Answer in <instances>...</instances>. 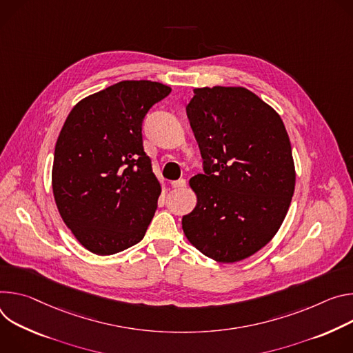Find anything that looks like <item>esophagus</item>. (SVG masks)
I'll list each match as a JSON object with an SVG mask.
<instances>
[{
  "label": "esophagus",
  "mask_w": 353,
  "mask_h": 353,
  "mask_svg": "<svg viewBox=\"0 0 353 353\" xmlns=\"http://www.w3.org/2000/svg\"><path fill=\"white\" fill-rule=\"evenodd\" d=\"M171 186H172L174 189H181V188L186 186V181H185V179H178V181H172V182H171Z\"/></svg>",
  "instance_id": "34e87169"
}]
</instances>
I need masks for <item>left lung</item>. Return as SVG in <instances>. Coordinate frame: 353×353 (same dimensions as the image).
Here are the masks:
<instances>
[{"mask_svg":"<svg viewBox=\"0 0 353 353\" xmlns=\"http://www.w3.org/2000/svg\"><path fill=\"white\" fill-rule=\"evenodd\" d=\"M186 114L205 174L189 181L198 203L182 217L185 236L217 262L245 259L278 232L294 193L285 125L243 87L194 88Z\"/></svg>","mask_w":353,"mask_h":353,"instance_id":"1","label":"left lung"}]
</instances>
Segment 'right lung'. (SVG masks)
Instances as JSON below:
<instances>
[{"instance_id": "obj_1", "label": "right lung", "mask_w": 353, "mask_h": 353, "mask_svg": "<svg viewBox=\"0 0 353 353\" xmlns=\"http://www.w3.org/2000/svg\"><path fill=\"white\" fill-rule=\"evenodd\" d=\"M155 81H121L78 102L59 134L52 185L59 213L83 247L112 255L140 243L161 193L141 125L170 95Z\"/></svg>"}]
</instances>
